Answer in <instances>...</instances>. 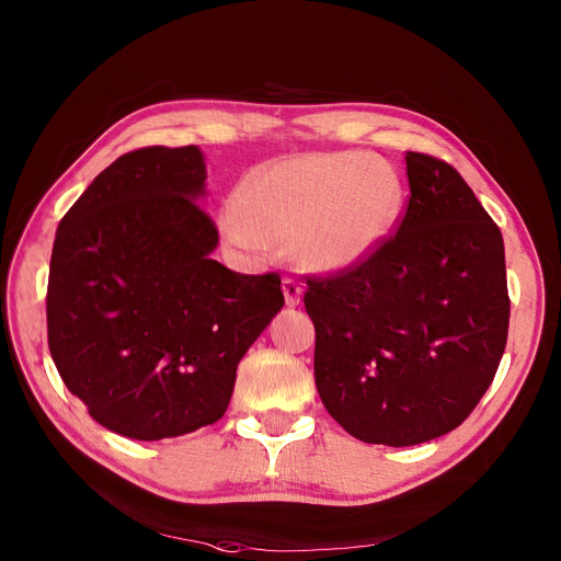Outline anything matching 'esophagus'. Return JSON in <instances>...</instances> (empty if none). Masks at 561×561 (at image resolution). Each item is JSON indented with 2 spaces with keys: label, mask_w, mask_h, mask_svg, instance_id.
I'll return each instance as SVG.
<instances>
[{
  "label": "esophagus",
  "mask_w": 561,
  "mask_h": 561,
  "mask_svg": "<svg viewBox=\"0 0 561 561\" xmlns=\"http://www.w3.org/2000/svg\"><path fill=\"white\" fill-rule=\"evenodd\" d=\"M282 290H284V300L288 307H298L300 305V298H302V286L290 279V277H284L282 279Z\"/></svg>",
  "instance_id": "1"
}]
</instances>
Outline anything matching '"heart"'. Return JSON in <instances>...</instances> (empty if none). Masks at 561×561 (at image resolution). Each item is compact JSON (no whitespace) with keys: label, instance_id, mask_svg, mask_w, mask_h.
<instances>
[{"label":"heart","instance_id":"b5f03b06","mask_svg":"<svg viewBox=\"0 0 561 561\" xmlns=\"http://www.w3.org/2000/svg\"><path fill=\"white\" fill-rule=\"evenodd\" d=\"M400 204V176L387 161L357 152L298 154L243 176L222 214V233L252 254L293 245L305 268L343 273L385 245Z\"/></svg>","mask_w":561,"mask_h":561}]
</instances>
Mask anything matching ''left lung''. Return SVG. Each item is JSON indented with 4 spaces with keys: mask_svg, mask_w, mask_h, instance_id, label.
Returning <instances> with one entry per match:
<instances>
[{
    "mask_svg": "<svg viewBox=\"0 0 561 561\" xmlns=\"http://www.w3.org/2000/svg\"><path fill=\"white\" fill-rule=\"evenodd\" d=\"M404 161L411 195L396 236L305 293L322 404L347 434L393 448L468 419L510 330L503 233L453 165Z\"/></svg>",
    "mask_w": 561,
    "mask_h": 561,
    "instance_id": "8db88e82",
    "label": "left lung"
}]
</instances>
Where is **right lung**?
<instances>
[{
	"instance_id": "1",
	"label": "right lung",
	"mask_w": 561,
	"mask_h": 561,
	"mask_svg": "<svg viewBox=\"0 0 561 561\" xmlns=\"http://www.w3.org/2000/svg\"><path fill=\"white\" fill-rule=\"evenodd\" d=\"M204 182L197 145L142 147L102 170L56 229L51 359L115 434L159 440L220 421L239 362L284 307L277 273L211 259Z\"/></svg>"
}]
</instances>
